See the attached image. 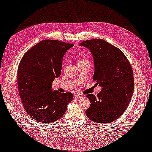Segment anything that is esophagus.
Segmentation results:
<instances>
[{
  "label": "esophagus",
  "instance_id": "1",
  "mask_svg": "<svg viewBox=\"0 0 152 152\" xmlns=\"http://www.w3.org/2000/svg\"><path fill=\"white\" fill-rule=\"evenodd\" d=\"M74 96L75 98H77V99H79V98H81L83 97V94H74Z\"/></svg>",
  "mask_w": 152,
  "mask_h": 152
}]
</instances>
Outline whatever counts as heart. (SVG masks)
<instances>
[{
  "label": "heart",
  "instance_id": "obj_1",
  "mask_svg": "<svg viewBox=\"0 0 152 152\" xmlns=\"http://www.w3.org/2000/svg\"><path fill=\"white\" fill-rule=\"evenodd\" d=\"M88 61L87 59H81L80 61ZM79 61V62H80Z\"/></svg>",
  "mask_w": 152,
  "mask_h": 152
}]
</instances>
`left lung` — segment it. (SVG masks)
<instances>
[{"label": "left lung", "instance_id": "left-lung-1", "mask_svg": "<svg viewBox=\"0 0 152 152\" xmlns=\"http://www.w3.org/2000/svg\"><path fill=\"white\" fill-rule=\"evenodd\" d=\"M80 45L91 52L94 63L93 80L103 88L96 96H86L91 104L86 115L96 123L113 122L124 113L133 96L134 77L130 63L120 49L103 39H90Z\"/></svg>", "mask_w": 152, "mask_h": 152}]
</instances>
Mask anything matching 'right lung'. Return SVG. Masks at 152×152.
<instances>
[{"label":"right lung","mask_w":152,"mask_h":152,"mask_svg":"<svg viewBox=\"0 0 152 152\" xmlns=\"http://www.w3.org/2000/svg\"><path fill=\"white\" fill-rule=\"evenodd\" d=\"M74 44L46 39L24 54L18 70V85L27 113L40 123L58 120L73 99L71 93L52 91V83L61 75L64 54Z\"/></svg>","instance_id":"obj_1"}]
</instances>
